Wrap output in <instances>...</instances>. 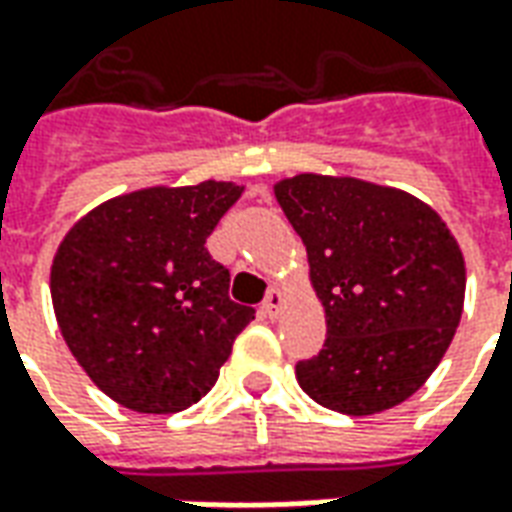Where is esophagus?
Here are the masks:
<instances>
[{"label":"esophagus","mask_w":512,"mask_h":512,"mask_svg":"<svg viewBox=\"0 0 512 512\" xmlns=\"http://www.w3.org/2000/svg\"><path fill=\"white\" fill-rule=\"evenodd\" d=\"M282 304H285V293L279 288L268 290L266 301H263V310L268 312V318H277V312L282 310Z\"/></svg>","instance_id":"34e87169"}]
</instances>
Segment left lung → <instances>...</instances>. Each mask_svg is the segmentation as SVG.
I'll return each instance as SVG.
<instances>
[{
  "instance_id": "obj_1",
  "label": "left lung",
  "mask_w": 512,
  "mask_h": 512,
  "mask_svg": "<svg viewBox=\"0 0 512 512\" xmlns=\"http://www.w3.org/2000/svg\"><path fill=\"white\" fill-rule=\"evenodd\" d=\"M274 197L307 246L326 312L321 354L296 365L307 395L370 417L425 384L461 323L466 263L428 202L351 175L301 172Z\"/></svg>"
}]
</instances>
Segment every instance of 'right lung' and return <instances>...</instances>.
<instances>
[{
	"label": "right lung",
	"instance_id": "add662e5",
	"mask_svg": "<svg viewBox=\"0 0 512 512\" xmlns=\"http://www.w3.org/2000/svg\"><path fill=\"white\" fill-rule=\"evenodd\" d=\"M244 186H147L95 205L51 260L62 340L104 395L175 414L208 395L255 310L227 296L230 271L205 238Z\"/></svg>",
	"mask_w": 512,
	"mask_h": 512
}]
</instances>
